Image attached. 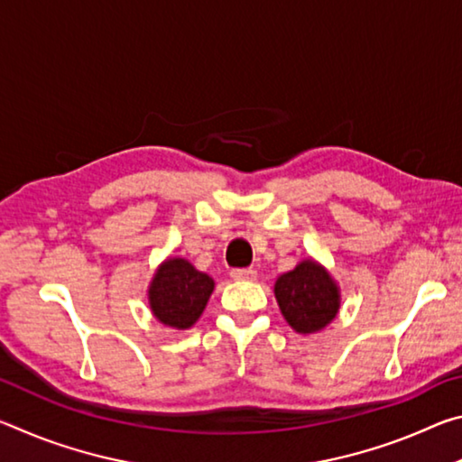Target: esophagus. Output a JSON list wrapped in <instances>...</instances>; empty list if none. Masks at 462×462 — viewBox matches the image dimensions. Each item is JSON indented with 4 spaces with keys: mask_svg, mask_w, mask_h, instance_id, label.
Listing matches in <instances>:
<instances>
[{
    "mask_svg": "<svg viewBox=\"0 0 462 462\" xmlns=\"http://www.w3.org/2000/svg\"><path fill=\"white\" fill-rule=\"evenodd\" d=\"M230 277L234 281H254L256 279V271L254 269H232Z\"/></svg>",
    "mask_w": 462,
    "mask_h": 462,
    "instance_id": "34e87169",
    "label": "esophagus"
}]
</instances>
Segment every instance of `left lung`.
Listing matches in <instances>:
<instances>
[{"mask_svg": "<svg viewBox=\"0 0 462 462\" xmlns=\"http://www.w3.org/2000/svg\"><path fill=\"white\" fill-rule=\"evenodd\" d=\"M275 300L297 334L322 332L340 311V287L322 263L308 256L275 281Z\"/></svg>", "mask_w": 462, "mask_h": 462, "instance_id": "8db88e82", "label": "left lung"}]
</instances>
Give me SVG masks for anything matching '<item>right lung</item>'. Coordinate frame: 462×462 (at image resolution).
<instances>
[{
	"instance_id": "1",
	"label": "right lung",
	"mask_w": 462,
	"mask_h": 462,
	"mask_svg": "<svg viewBox=\"0 0 462 462\" xmlns=\"http://www.w3.org/2000/svg\"><path fill=\"white\" fill-rule=\"evenodd\" d=\"M214 287V279L189 261L169 256L156 267L148 285V306L162 326L189 330L206 310Z\"/></svg>"
}]
</instances>
